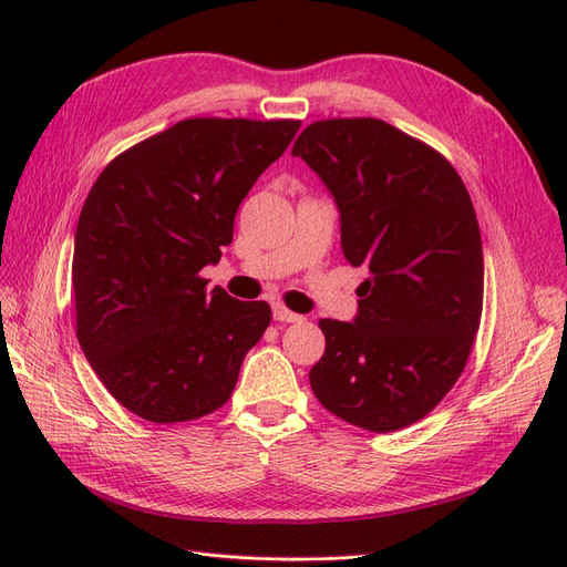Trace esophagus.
I'll list each match as a JSON object with an SVG mask.
<instances>
[{
	"label": "esophagus",
	"mask_w": 567,
	"mask_h": 567,
	"mask_svg": "<svg viewBox=\"0 0 567 567\" xmlns=\"http://www.w3.org/2000/svg\"><path fill=\"white\" fill-rule=\"evenodd\" d=\"M271 312H274V319H277V321H286V323H290V321H302V317H300V315L290 312L288 307H284L281 302L274 305V307H271Z\"/></svg>",
	"instance_id": "1"
}]
</instances>
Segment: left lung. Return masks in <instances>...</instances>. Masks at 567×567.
<instances>
[{"mask_svg":"<svg viewBox=\"0 0 567 567\" xmlns=\"http://www.w3.org/2000/svg\"><path fill=\"white\" fill-rule=\"evenodd\" d=\"M340 213V246L367 279L352 321L321 319L317 400L392 433L440 404L483 315V241L471 196L440 153L375 117L312 123L293 144Z\"/></svg>","mask_w":567,"mask_h":567,"instance_id":"1","label":"left lung"}]
</instances>
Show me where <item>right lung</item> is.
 <instances>
[{"instance_id":"1","label":"right lung","mask_w":567,"mask_h":567,"mask_svg":"<svg viewBox=\"0 0 567 567\" xmlns=\"http://www.w3.org/2000/svg\"><path fill=\"white\" fill-rule=\"evenodd\" d=\"M298 130V120H182L94 182L75 231L78 340L132 414L179 423L231 398L271 310L208 290L200 269L219 262L238 205Z\"/></svg>"}]
</instances>
